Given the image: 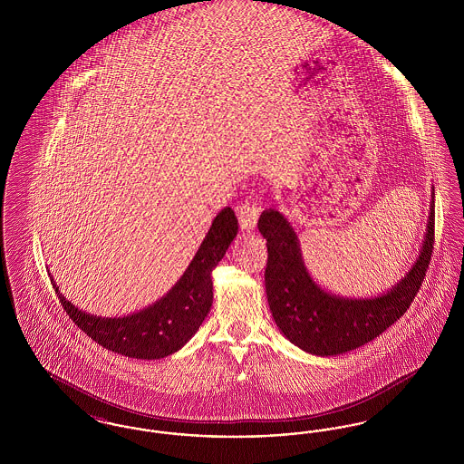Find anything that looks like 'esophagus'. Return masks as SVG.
<instances>
[{
  "mask_svg": "<svg viewBox=\"0 0 464 464\" xmlns=\"http://www.w3.org/2000/svg\"><path fill=\"white\" fill-rule=\"evenodd\" d=\"M259 212H261V208L256 203H250V201H245L237 208L242 231H245V233L254 231L257 219H259Z\"/></svg>",
  "mask_w": 464,
  "mask_h": 464,
  "instance_id": "esophagus-1",
  "label": "esophagus"
}]
</instances>
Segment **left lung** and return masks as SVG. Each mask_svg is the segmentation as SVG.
<instances>
[{"label":"left lung","mask_w":464,"mask_h":464,"mask_svg":"<svg viewBox=\"0 0 464 464\" xmlns=\"http://www.w3.org/2000/svg\"><path fill=\"white\" fill-rule=\"evenodd\" d=\"M257 227L267 245L266 295L276 327L306 353H348L392 327L420 292L435 242V188L416 263L393 287L371 297H344L320 287L304 265L295 227L276 208L265 210Z\"/></svg>","instance_id":"8db88e82"}]
</instances>
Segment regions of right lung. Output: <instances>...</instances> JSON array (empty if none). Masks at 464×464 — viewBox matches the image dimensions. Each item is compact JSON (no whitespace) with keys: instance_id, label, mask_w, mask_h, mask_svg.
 <instances>
[{"instance_id":"obj_1","label":"right lung","mask_w":464,"mask_h":464,"mask_svg":"<svg viewBox=\"0 0 464 464\" xmlns=\"http://www.w3.org/2000/svg\"><path fill=\"white\" fill-rule=\"evenodd\" d=\"M238 233V219L231 207L214 218L193 261L161 299L127 316L106 318L90 314L69 303L53 282L55 294L69 318L95 343L114 353L140 360H160L179 352L203 324L212 308V271Z\"/></svg>"}]
</instances>
